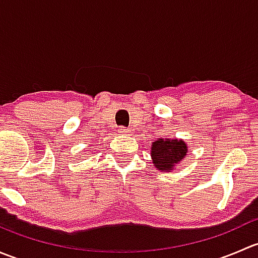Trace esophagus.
Here are the masks:
<instances>
[{
	"instance_id": "1",
	"label": "esophagus",
	"mask_w": 258,
	"mask_h": 258,
	"mask_svg": "<svg viewBox=\"0 0 258 258\" xmlns=\"http://www.w3.org/2000/svg\"><path fill=\"white\" fill-rule=\"evenodd\" d=\"M118 132H119V134H121V135H126V134H128L130 130L126 128V127H119Z\"/></svg>"
}]
</instances>
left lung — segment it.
<instances>
[{
    "mask_svg": "<svg viewBox=\"0 0 258 258\" xmlns=\"http://www.w3.org/2000/svg\"><path fill=\"white\" fill-rule=\"evenodd\" d=\"M187 153V145L182 140L158 139L152 144L151 156L152 162L157 170L170 172L176 165L184 158Z\"/></svg>",
    "mask_w": 258,
    "mask_h": 258,
    "instance_id": "1",
    "label": "left lung"
}]
</instances>
